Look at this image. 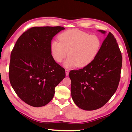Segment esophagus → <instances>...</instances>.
Instances as JSON below:
<instances>
[{"label": "esophagus", "mask_w": 132, "mask_h": 132, "mask_svg": "<svg viewBox=\"0 0 132 132\" xmlns=\"http://www.w3.org/2000/svg\"><path fill=\"white\" fill-rule=\"evenodd\" d=\"M69 69H65V75H66V76H68L69 75Z\"/></svg>", "instance_id": "obj_1"}]
</instances>
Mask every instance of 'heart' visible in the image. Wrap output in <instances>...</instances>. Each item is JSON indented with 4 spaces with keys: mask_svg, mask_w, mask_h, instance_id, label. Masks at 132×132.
Wrapping results in <instances>:
<instances>
[{
    "mask_svg": "<svg viewBox=\"0 0 132 132\" xmlns=\"http://www.w3.org/2000/svg\"><path fill=\"white\" fill-rule=\"evenodd\" d=\"M57 40L52 41V57L57 63L63 61L66 68L84 67L93 62L101 47V40L96 35H90L79 30H69L62 33ZM69 53L68 54L67 52Z\"/></svg>",
    "mask_w": 132,
    "mask_h": 132,
    "instance_id": "b5f03b06",
    "label": "heart"
}]
</instances>
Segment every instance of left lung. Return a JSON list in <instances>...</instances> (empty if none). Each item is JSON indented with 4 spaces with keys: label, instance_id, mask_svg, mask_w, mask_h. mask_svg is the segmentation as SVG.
<instances>
[{
    "label": "left lung",
    "instance_id": "obj_1",
    "mask_svg": "<svg viewBox=\"0 0 132 132\" xmlns=\"http://www.w3.org/2000/svg\"><path fill=\"white\" fill-rule=\"evenodd\" d=\"M102 34L105 31L98 30ZM122 57L116 39L110 32L94 61L82 69L71 70V94L80 109H100L116 91L121 78Z\"/></svg>",
    "mask_w": 132,
    "mask_h": 132
}]
</instances>
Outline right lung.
I'll list each match as a JSON object with an SVG mask.
<instances>
[{
    "label": "right lung",
    "instance_id": "add662e5",
    "mask_svg": "<svg viewBox=\"0 0 132 132\" xmlns=\"http://www.w3.org/2000/svg\"><path fill=\"white\" fill-rule=\"evenodd\" d=\"M62 26L33 27L24 32L11 51L9 77L22 100L33 107L46 105L65 77V69L52 57L50 44Z\"/></svg>",
    "mask_w": 132,
    "mask_h": 132
}]
</instances>
